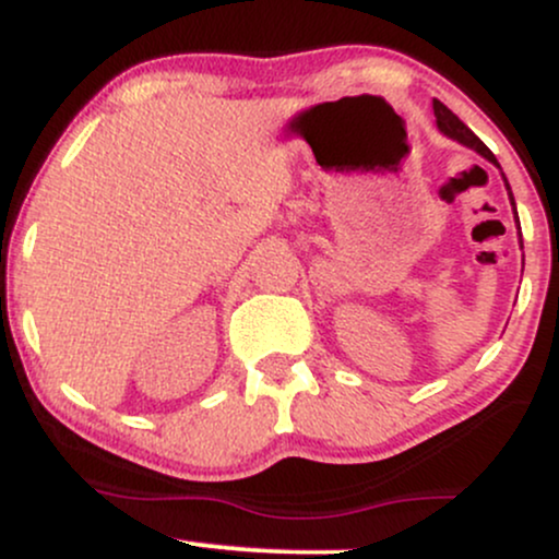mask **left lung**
Returning a JSON list of instances; mask_svg holds the SVG:
<instances>
[{"label":"left lung","instance_id":"1","mask_svg":"<svg viewBox=\"0 0 559 559\" xmlns=\"http://www.w3.org/2000/svg\"><path fill=\"white\" fill-rule=\"evenodd\" d=\"M433 115H436V126H439V131L444 133V136L460 141V144H465V146H471V150H476L480 157H486V159H489V163H493V165H497V168H499L497 157H493V152L489 150V146H486L484 141H480V139L476 136V133H473L471 128H467V126L463 123V120L457 118V115L449 110V107L441 105L439 99H433ZM504 183H507V178H504ZM507 194H510L512 207H515V199H512L510 183H507ZM515 217H518V213H515ZM518 228H521V223H518ZM521 247H523V239H521Z\"/></svg>","mask_w":559,"mask_h":559}]
</instances>
